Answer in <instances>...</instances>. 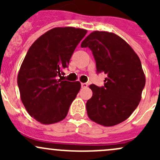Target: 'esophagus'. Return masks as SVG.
<instances>
[{
  "mask_svg": "<svg viewBox=\"0 0 160 160\" xmlns=\"http://www.w3.org/2000/svg\"><path fill=\"white\" fill-rule=\"evenodd\" d=\"M88 84L87 83H81L82 88H88Z\"/></svg>",
  "mask_w": 160,
  "mask_h": 160,
  "instance_id": "1",
  "label": "esophagus"
}]
</instances>
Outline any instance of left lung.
<instances>
[{"mask_svg":"<svg viewBox=\"0 0 160 160\" xmlns=\"http://www.w3.org/2000/svg\"><path fill=\"white\" fill-rule=\"evenodd\" d=\"M81 47L92 51L98 73L107 75L102 88L90 85L93 95L86 104L88 117L105 127L122 123L138 105L146 84L139 57L112 32L94 31L82 42Z\"/></svg>","mask_w":160,"mask_h":160,"instance_id":"obj_1","label":"left lung"}]
</instances>
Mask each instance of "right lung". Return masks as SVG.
Returning a JSON list of instances; mask_svg holds the SVG:
<instances>
[{
    "instance_id": "obj_1",
    "label": "right lung",
    "mask_w": 160,
    "mask_h": 160,
    "mask_svg": "<svg viewBox=\"0 0 160 160\" xmlns=\"http://www.w3.org/2000/svg\"><path fill=\"white\" fill-rule=\"evenodd\" d=\"M87 32L74 27L52 28L34 42L22 62L18 74L21 100L31 117L43 125L63 120L80 91L79 81L58 77Z\"/></svg>"
}]
</instances>
